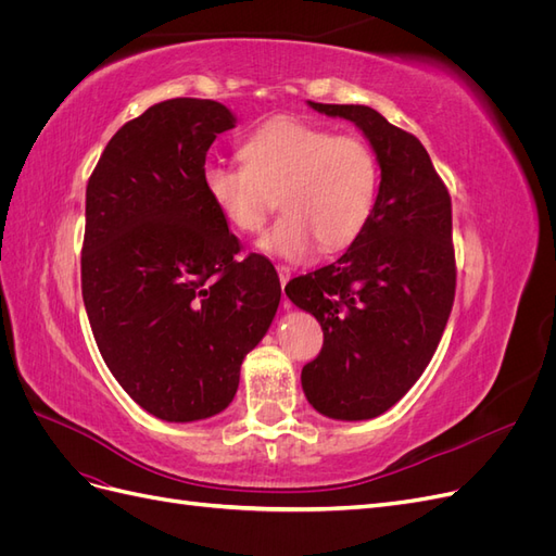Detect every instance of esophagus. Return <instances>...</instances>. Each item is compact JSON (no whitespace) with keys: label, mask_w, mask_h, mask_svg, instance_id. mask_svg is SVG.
<instances>
[{"label":"esophagus","mask_w":556,"mask_h":556,"mask_svg":"<svg viewBox=\"0 0 556 556\" xmlns=\"http://www.w3.org/2000/svg\"><path fill=\"white\" fill-rule=\"evenodd\" d=\"M290 276H292V271H290V266H278V278H280V285H282V290H285V285H288ZM285 308H290V301H285Z\"/></svg>","instance_id":"1"}]
</instances>
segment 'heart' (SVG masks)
Returning <instances> with one entry per match:
<instances>
[{"label": "heart", "instance_id": "b5f03b06", "mask_svg": "<svg viewBox=\"0 0 556 556\" xmlns=\"http://www.w3.org/2000/svg\"><path fill=\"white\" fill-rule=\"evenodd\" d=\"M239 157L243 166L206 162L201 188L239 233H255L278 197L282 215L257 243L268 255L304 260L315 241L323 252H339L376 211L380 164L359 137L274 117L248 134Z\"/></svg>", "mask_w": 556, "mask_h": 556}]
</instances>
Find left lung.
Instances as JSON below:
<instances>
[{"mask_svg":"<svg viewBox=\"0 0 556 556\" xmlns=\"http://www.w3.org/2000/svg\"><path fill=\"white\" fill-rule=\"evenodd\" d=\"M308 106L355 123L380 164L378 204L357 241L285 288L325 331L317 359L301 371L308 403L359 422L390 410L439 348L457 285L452 201L425 146L376 109Z\"/></svg>","mask_w":556,"mask_h":556,"instance_id":"8db88e82","label":"left lung"}]
</instances>
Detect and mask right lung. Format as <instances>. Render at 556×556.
I'll return each instance as SVG.
<instances>
[{"mask_svg": "<svg viewBox=\"0 0 556 556\" xmlns=\"http://www.w3.org/2000/svg\"><path fill=\"white\" fill-rule=\"evenodd\" d=\"M213 99L150 106L113 134L86 190L80 288L99 352L123 390L166 422L223 413L241 364L271 327L280 280L201 188L217 134Z\"/></svg>", "mask_w": 556, "mask_h": 556, "instance_id": "1", "label": "right lung"}]
</instances>
